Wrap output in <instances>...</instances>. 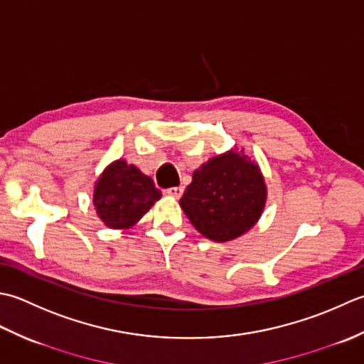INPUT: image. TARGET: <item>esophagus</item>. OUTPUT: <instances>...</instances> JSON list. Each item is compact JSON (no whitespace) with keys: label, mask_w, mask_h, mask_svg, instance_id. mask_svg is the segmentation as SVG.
<instances>
[{"label":"esophagus","mask_w":364,"mask_h":364,"mask_svg":"<svg viewBox=\"0 0 364 364\" xmlns=\"http://www.w3.org/2000/svg\"><path fill=\"white\" fill-rule=\"evenodd\" d=\"M182 193H183V187H171V188L166 190V195L173 196L176 199H179L182 196Z\"/></svg>","instance_id":"obj_1"}]
</instances>
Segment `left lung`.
<instances>
[{
  "mask_svg": "<svg viewBox=\"0 0 364 364\" xmlns=\"http://www.w3.org/2000/svg\"><path fill=\"white\" fill-rule=\"evenodd\" d=\"M265 199L267 188L257 163L243 151H229L193 173L181 207L207 239L229 242L257 223Z\"/></svg>",
  "mask_w": 364,
  "mask_h": 364,
  "instance_id": "1",
  "label": "left lung"
}]
</instances>
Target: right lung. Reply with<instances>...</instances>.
<instances>
[{
  "instance_id": "obj_1",
  "label": "right lung",
  "mask_w": 364,
  "mask_h": 364,
  "mask_svg": "<svg viewBox=\"0 0 364 364\" xmlns=\"http://www.w3.org/2000/svg\"><path fill=\"white\" fill-rule=\"evenodd\" d=\"M161 191L149 176L125 160L105 168L94 187V207L111 229H129L159 201Z\"/></svg>"
}]
</instances>
